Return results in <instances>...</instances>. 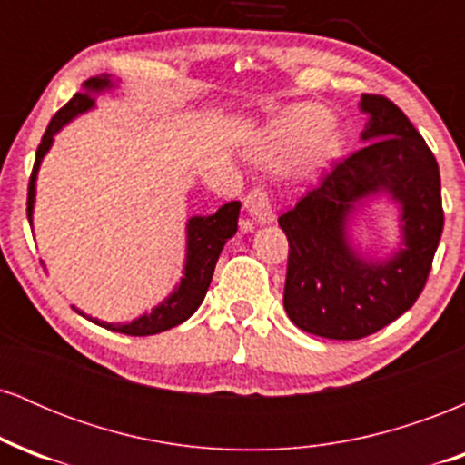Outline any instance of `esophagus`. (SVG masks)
Returning <instances> with one entry per match:
<instances>
[{"mask_svg":"<svg viewBox=\"0 0 465 465\" xmlns=\"http://www.w3.org/2000/svg\"><path fill=\"white\" fill-rule=\"evenodd\" d=\"M244 207H247L251 218H253L258 225H269V223L275 221L273 205H271V196L266 194V190H262V188H255L249 192L247 199H244Z\"/></svg>","mask_w":465,"mask_h":465,"instance_id":"34e87169","label":"esophagus"}]
</instances>
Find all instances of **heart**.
<instances>
[{
    "mask_svg": "<svg viewBox=\"0 0 465 465\" xmlns=\"http://www.w3.org/2000/svg\"><path fill=\"white\" fill-rule=\"evenodd\" d=\"M345 133L322 104H297L282 111L251 143L255 162L291 163L303 179L317 177L343 153Z\"/></svg>",
    "mask_w": 465,
    "mask_h": 465,
    "instance_id": "1",
    "label": "heart"
}]
</instances>
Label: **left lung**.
<instances>
[{"label":"left lung","mask_w":465,"mask_h":465,"mask_svg":"<svg viewBox=\"0 0 465 465\" xmlns=\"http://www.w3.org/2000/svg\"><path fill=\"white\" fill-rule=\"evenodd\" d=\"M359 106L365 146L280 216L291 247L286 314L303 332L336 341L378 332L413 306L444 229L440 165L424 137L382 95H361ZM376 195L401 210V242L387 259L362 254L349 238L351 221Z\"/></svg>","instance_id":"left-lung-1"}]
</instances>
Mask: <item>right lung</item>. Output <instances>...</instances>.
Returning <instances> with one entry per match:
<instances>
[{
  "mask_svg": "<svg viewBox=\"0 0 465 465\" xmlns=\"http://www.w3.org/2000/svg\"><path fill=\"white\" fill-rule=\"evenodd\" d=\"M117 87V80H114L109 74L103 76L89 78L83 84V92L74 95L69 103L63 106L58 114L52 117L50 126L44 133V140H41L39 148H36V159L35 168L30 174V185H28V221L32 225V214H35V196H36V174H39L41 162L47 154V151L54 143V135L63 126L69 124L74 117L87 114L95 106V95L111 92ZM238 216H240V201L225 203L223 207H218V212L210 216H192L185 223V264H183V277L179 280V284L174 286V291L162 303L153 308L151 312H143L137 319L126 323H106L100 319L87 317L83 311L74 308L78 314L87 317L89 322L103 325L106 330H114V332L129 334V336H151L159 334L163 330L174 328V325L183 323L185 319H190L196 312V308L201 306V302L205 300V292L210 288L212 275H214L218 255H221L223 247L233 233L238 232Z\"/></svg>",
  "mask_w": 465,
  "mask_h": 465,
  "instance_id": "obj_1",
  "label": "right lung"
}]
</instances>
